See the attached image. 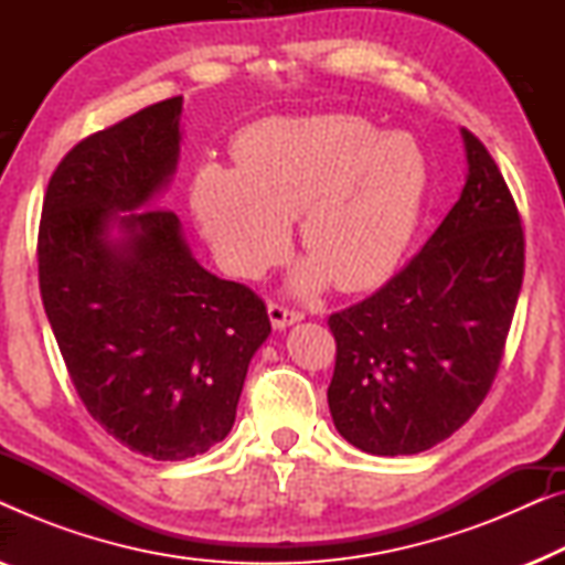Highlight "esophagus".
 Segmentation results:
<instances>
[{"label": "esophagus", "mask_w": 565, "mask_h": 565, "mask_svg": "<svg viewBox=\"0 0 565 565\" xmlns=\"http://www.w3.org/2000/svg\"><path fill=\"white\" fill-rule=\"evenodd\" d=\"M267 313H269V321H273L275 329H285V327H290V323L303 319V313L296 311V308L282 306V303H269Z\"/></svg>", "instance_id": "obj_1"}]
</instances>
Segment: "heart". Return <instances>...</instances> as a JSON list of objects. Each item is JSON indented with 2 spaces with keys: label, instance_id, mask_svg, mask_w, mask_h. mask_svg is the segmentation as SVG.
Returning a JSON list of instances; mask_svg holds the SVG:
<instances>
[{
  "label": "heart",
  "instance_id": "heart-1",
  "mask_svg": "<svg viewBox=\"0 0 565 565\" xmlns=\"http://www.w3.org/2000/svg\"><path fill=\"white\" fill-rule=\"evenodd\" d=\"M236 167L203 161L190 180L192 213L221 265L257 277L282 257L290 221L311 259L298 288L329 280L367 290L388 280L419 226L429 169L406 134L358 115L254 122L234 141Z\"/></svg>",
  "mask_w": 565,
  "mask_h": 565
}]
</instances>
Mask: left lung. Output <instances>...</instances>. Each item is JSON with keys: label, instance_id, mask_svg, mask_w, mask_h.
Returning a JSON list of instances; mask_svg holds the SVG:
<instances>
[{"label": "left lung", "instance_id": "1", "mask_svg": "<svg viewBox=\"0 0 565 565\" xmlns=\"http://www.w3.org/2000/svg\"><path fill=\"white\" fill-rule=\"evenodd\" d=\"M468 180L424 249L381 290L329 316V412L370 455H416L458 431L497 377L524 275L516 203L462 128Z\"/></svg>", "mask_w": 565, "mask_h": 565}]
</instances>
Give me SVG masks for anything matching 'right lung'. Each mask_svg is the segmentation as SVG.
<instances>
[{
  "mask_svg": "<svg viewBox=\"0 0 565 565\" xmlns=\"http://www.w3.org/2000/svg\"><path fill=\"white\" fill-rule=\"evenodd\" d=\"M180 115L172 97L76 143L38 231L43 308L82 404L153 460L195 458L228 435L273 329L265 300L200 267L180 218L151 205L180 159Z\"/></svg>",
  "mask_w": 565,
  "mask_h": 565,
  "instance_id": "obj_1",
  "label": "right lung"
}]
</instances>
